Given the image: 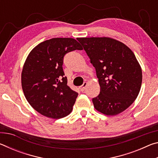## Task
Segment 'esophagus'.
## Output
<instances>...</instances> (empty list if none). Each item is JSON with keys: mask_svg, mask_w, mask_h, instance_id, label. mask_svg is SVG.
Returning a JSON list of instances; mask_svg holds the SVG:
<instances>
[{"mask_svg": "<svg viewBox=\"0 0 158 158\" xmlns=\"http://www.w3.org/2000/svg\"><path fill=\"white\" fill-rule=\"evenodd\" d=\"M88 84L87 82H84V84H83L82 85H81V86H79V90H81V91H84V90L85 89V87H86V85Z\"/></svg>", "mask_w": 158, "mask_h": 158, "instance_id": "1", "label": "esophagus"}]
</instances>
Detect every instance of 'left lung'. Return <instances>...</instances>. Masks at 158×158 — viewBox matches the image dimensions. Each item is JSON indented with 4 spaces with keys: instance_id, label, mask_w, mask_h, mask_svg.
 Instances as JSON below:
<instances>
[{
    "instance_id": "1",
    "label": "left lung",
    "mask_w": 158,
    "mask_h": 158,
    "mask_svg": "<svg viewBox=\"0 0 158 158\" xmlns=\"http://www.w3.org/2000/svg\"><path fill=\"white\" fill-rule=\"evenodd\" d=\"M95 67L100 93L93 98L96 110L115 116L127 109L139 93L142 71L132 51L109 37H79Z\"/></svg>"
}]
</instances>
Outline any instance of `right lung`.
<instances>
[{"mask_svg": "<svg viewBox=\"0 0 158 158\" xmlns=\"http://www.w3.org/2000/svg\"><path fill=\"white\" fill-rule=\"evenodd\" d=\"M83 48L75 39L55 37L41 42L29 53L21 73L25 98L38 113L59 119L73 111L78 93L68 85L64 77L63 57Z\"/></svg>", "mask_w": 158, "mask_h": 158, "instance_id": "1", "label": "right lung"}]
</instances>
